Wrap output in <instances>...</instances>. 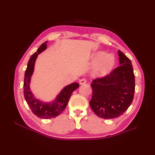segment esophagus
<instances>
[{
	"instance_id": "1",
	"label": "esophagus",
	"mask_w": 155,
	"mask_h": 155,
	"mask_svg": "<svg viewBox=\"0 0 155 155\" xmlns=\"http://www.w3.org/2000/svg\"><path fill=\"white\" fill-rule=\"evenodd\" d=\"M87 83V78H82L79 80V83L81 84H84Z\"/></svg>"
}]
</instances>
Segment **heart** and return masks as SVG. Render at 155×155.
I'll return each instance as SVG.
<instances>
[{
	"label": "heart",
	"instance_id": "1",
	"mask_svg": "<svg viewBox=\"0 0 155 155\" xmlns=\"http://www.w3.org/2000/svg\"><path fill=\"white\" fill-rule=\"evenodd\" d=\"M101 53L96 56V58L99 57ZM114 62V57L112 54H107L103 56L99 60L95 67V72L98 75H104L110 70L113 67Z\"/></svg>",
	"mask_w": 155,
	"mask_h": 155
}]
</instances>
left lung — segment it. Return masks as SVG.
<instances>
[{
	"instance_id": "obj_1",
	"label": "left lung",
	"mask_w": 155,
	"mask_h": 155,
	"mask_svg": "<svg viewBox=\"0 0 155 155\" xmlns=\"http://www.w3.org/2000/svg\"><path fill=\"white\" fill-rule=\"evenodd\" d=\"M120 66L91 84L93 97L90 106L98 117L105 119L119 117L130 107L134 98L135 79L129 58L118 51Z\"/></svg>"
}]
</instances>
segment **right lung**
I'll use <instances>...</instances> for the list:
<instances>
[{
    "label": "right lung",
    "instance_id": "right-lung-1",
    "mask_svg": "<svg viewBox=\"0 0 155 155\" xmlns=\"http://www.w3.org/2000/svg\"><path fill=\"white\" fill-rule=\"evenodd\" d=\"M46 48H47V42H45L38 48L37 51L35 52L29 59L27 70L25 74L24 95L25 100L28 106L30 107L32 113L39 118L48 119V118L57 117L62 113V111L67 107L72 92L78 88L79 84L77 83H73L64 87L57 97V98L51 103H42L36 99L31 93L29 85H30L32 74L34 71L36 58L38 54L45 50Z\"/></svg>",
    "mask_w": 155,
    "mask_h": 155
}]
</instances>
